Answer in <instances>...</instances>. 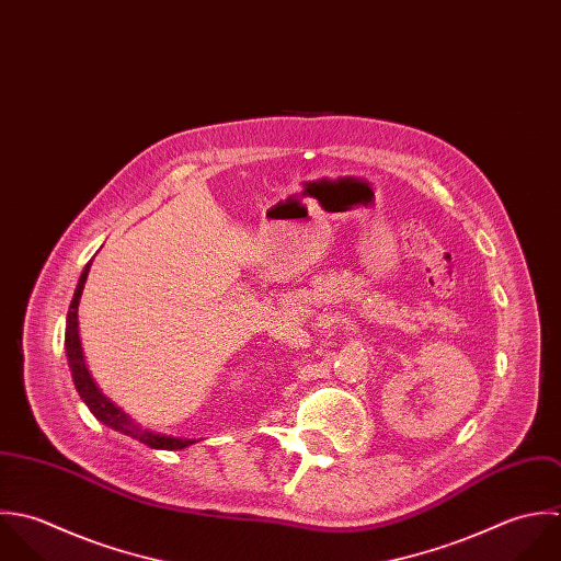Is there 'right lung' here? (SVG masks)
<instances>
[{"label":"right lung","instance_id":"obj_1","mask_svg":"<svg viewBox=\"0 0 561 561\" xmlns=\"http://www.w3.org/2000/svg\"><path fill=\"white\" fill-rule=\"evenodd\" d=\"M93 259L84 265L71 305H69V313H67V327H65V351H67V362L71 368V378L73 385L80 393V398L84 400V404L89 407V411L106 426H111L113 431H119L133 439H139L141 444L157 448V450H183L191 444H195V439L187 437H174V435H165V433H154L150 428L139 426L126 411H122L111 398H106L102 393V389L95 385L93 376L89 373L87 364H84V355H82V344H80V333H78V305L84 291V283L89 276Z\"/></svg>","mask_w":561,"mask_h":561}]
</instances>
